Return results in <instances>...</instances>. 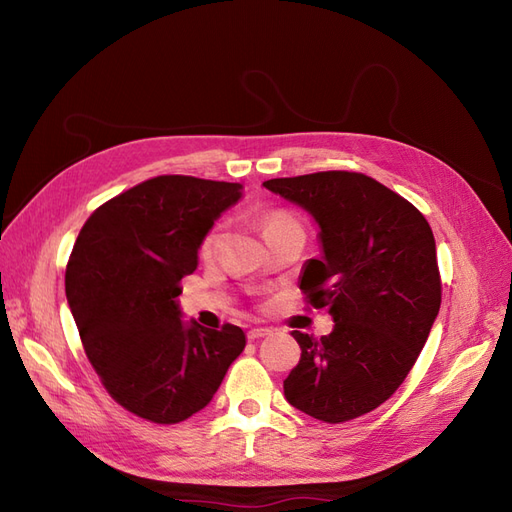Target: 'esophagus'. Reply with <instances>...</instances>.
I'll use <instances>...</instances> for the list:
<instances>
[{"label": "esophagus", "instance_id": "esophagus-1", "mask_svg": "<svg viewBox=\"0 0 512 512\" xmlns=\"http://www.w3.org/2000/svg\"><path fill=\"white\" fill-rule=\"evenodd\" d=\"M267 335H271V329H267V327H254V329L247 331V337H250V339H262Z\"/></svg>", "mask_w": 512, "mask_h": 512}]
</instances>
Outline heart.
<instances>
[{"mask_svg":"<svg viewBox=\"0 0 512 512\" xmlns=\"http://www.w3.org/2000/svg\"><path fill=\"white\" fill-rule=\"evenodd\" d=\"M292 226H299V224H297V220H294L292 215L286 213V211H271V213L265 215V218L260 220L262 235H265V237L275 235V232L292 228ZM218 241H220V228H213V230L209 232V235L205 237V241H203V252H205V254H211V252L215 250V245H218Z\"/></svg>","mask_w":512,"mask_h":512,"instance_id":"1","label":"heart"}]
</instances>
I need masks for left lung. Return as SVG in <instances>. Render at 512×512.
I'll return each instance as SVG.
<instances>
[{"label": "left lung", "instance_id": "obj_1", "mask_svg": "<svg viewBox=\"0 0 512 512\" xmlns=\"http://www.w3.org/2000/svg\"><path fill=\"white\" fill-rule=\"evenodd\" d=\"M262 185L318 224L322 252L305 262L299 286L335 322L320 339L292 333L301 361L284 380L288 404L324 423L367 414L406 380L440 312L433 232L406 198L361 173Z\"/></svg>", "mask_w": 512, "mask_h": 512}]
</instances>
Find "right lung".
<instances>
[{"label": "right lung", "instance_id": "add662e5", "mask_svg": "<svg viewBox=\"0 0 512 512\" xmlns=\"http://www.w3.org/2000/svg\"><path fill=\"white\" fill-rule=\"evenodd\" d=\"M241 196V183L153 177L98 207L74 243L66 297L87 359L117 404L151 423L203 410L245 348L235 324L185 322L177 301L207 232Z\"/></svg>", "mask_w": 512, "mask_h": 512}]
</instances>
